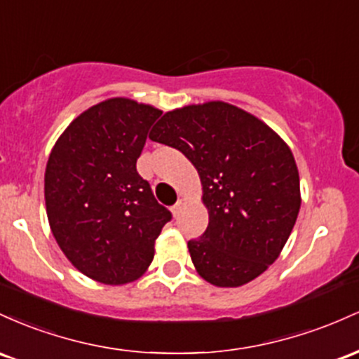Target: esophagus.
<instances>
[{"label": "esophagus", "instance_id": "esophagus-1", "mask_svg": "<svg viewBox=\"0 0 359 359\" xmlns=\"http://www.w3.org/2000/svg\"><path fill=\"white\" fill-rule=\"evenodd\" d=\"M183 205H184V200H183V198H180L178 201H176V203L172 205V208H171V210H172V215L178 217V215H180V212H181V208H183Z\"/></svg>", "mask_w": 359, "mask_h": 359}]
</instances>
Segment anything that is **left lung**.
I'll list each match as a JSON object with an SVG mask.
<instances>
[{
    "label": "left lung",
    "instance_id": "obj_1",
    "mask_svg": "<svg viewBox=\"0 0 359 359\" xmlns=\"http://www.w3.org/2000/svg\"><path fill=\"white\" fill-rule=\"evenodd\" d=\"M149 137L183 152L200 175L208 227L188 241L198 275L232 288L266 271L302 203L299 169L283 139L224 102L168 111Z\"/></svg>",
    "mask_w": 359,
    "mask_h": 359
}]
</instances>
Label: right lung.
<instances>
[{
  "instance_id": "add662e5",
  "label": "right lung",
  "mask_w": 359,
  "mask_h": 359,
  "mask_svg": "<svg viewBox=\"0 0 359 359\" xmlns=\"http://www.w3.org/2000/svg\"><path fill=\"white\" fill-rule=\"evenodd\" d=\"M163 111L110 98L69 123L46 168V207L59 248L83 275L130 283L154 257L171 212L137 172L149 128Z\"/></svg>"
}]
</instances>
